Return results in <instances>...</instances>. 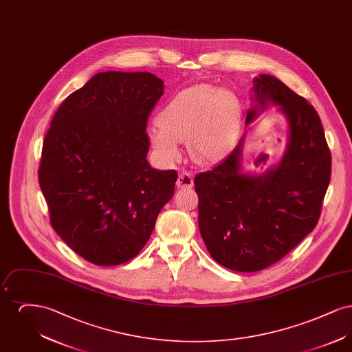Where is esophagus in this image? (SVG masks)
Returning a JSON list of instances; mask_svg holds the SVG:
<instances>
[{"label": "esophagus", "instance_id": "obj_1", "mask_svg": "<svg viewBox=\"0 0 352 352\" xmlns=\"http://www.w3.org/2000/svg\"><path fill=\"white\" fill-rule=\"evenodd\" d=\"M194 184V178H192V174L188 173V171H184L182 170L178 175V179H177V186L178 188H190L192 187Z\"/></svg>", "mask_w": 352, "mask_h": 352}]
</instances>
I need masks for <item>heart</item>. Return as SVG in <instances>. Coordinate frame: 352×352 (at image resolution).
Returning <instances> with one entry per match:
<instances>
[{
  "instance_id": "heart-1",
  "label": "heart",
  "mask_w": 352,
  "mask_h": 352,
  "mask_svg": "<svg viewBox=\"0 0 352 352\" xmlns=\"http://www.w3.org/2000/svg\"><path fill=\"white\" fill-rule=\"evenodd\" d=\"M241 124V104L231 89L198 84L179 92L157 115L155 149L168 160L179 154L178 142L188 140L192 160L199 165L221 161L234 149Z\"/></svg>"
}]
</instances>
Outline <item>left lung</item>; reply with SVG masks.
<instances>
[{
  "label": "left lung",
  "instance_id": "obj_1",
  "mask_svg": "<svg viewBox=\"0 0 352 352\" xmlns=\"http://www.w3.org/2000/svg\"><path fill=\"white\" fill-rule=\"evenodd\" d=\"M250 125L277 105L287 122L281 161L263 174L244 173L245 135L221 162L195 179L199 231L220 265L257 272L281 260L318 223L331 178V154L317 111L272 75L253 79Z\"/></svg>",
  "mask_w": 352,
  "mask_h": 352
}]
</instances>
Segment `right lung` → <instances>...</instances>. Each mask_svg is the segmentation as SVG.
<instances>
[{"instance_id":"obj_1","label":"right lung","mask_w":352,"mask_h":352,"mask_svg":"<svg viewBox=\"0 0 352 352\" xmlns=\"http://www.w3.org/2000/svg\"><path fill=\"white\" fill-rule=\"evenodd\" d=\"M164 88L151 72H99L51 120L39 186L55 232L92 264L135 257L174 195L177 171L146 160L148 118Z\"/></svg>"}]
</instances>
